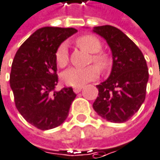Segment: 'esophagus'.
I'll use <instances>...</instances> for the list:
<instances>
[{"instance_id":"esophagus-1","label":"esophagus","mask_w":160,"mask_h":160,"mask_svg":"<svg viewBox=\"0 0 160 160\" xmlns=\"http://www.w3.org/2000/svg\"><path fill=\"white\" fill-rule=\"evenodd\" d=\"M81 89H82V87H81V86H79V87H74V88H73V91H74L75 93L80 92Z\"/></svg>"}]
</instances>
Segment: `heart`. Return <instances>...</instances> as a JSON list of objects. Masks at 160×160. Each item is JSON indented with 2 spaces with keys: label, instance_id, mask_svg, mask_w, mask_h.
I'll use <instances>...</instances> for the list:
<instances>
[{
  "label": "heart",
  "instance_id": "heart-1",
  "mask_svg": "<svg viewBox=\"0 0 160 160\" xmlns=\"http://www.w3.org/2000/svg\"><path fill=\"white\" fill-rule=\"evenodd\" d=\"M75 43L79 48L92 53L91 61L97 65L100 71L106 72L109 69L111 64L110 58L107 53L100 52L102 49V44L96 37L84 35L77 38ZM55 61L60 68H64L69 63V52L66 44H61L57 48L55 52ZM98 68L93 65L86 68H70L62 73V80L69 86H82L98 77L99 70Z\"/></svg>",
  "mask_w": 160,
  "mask_h": 160
}]
</instances>
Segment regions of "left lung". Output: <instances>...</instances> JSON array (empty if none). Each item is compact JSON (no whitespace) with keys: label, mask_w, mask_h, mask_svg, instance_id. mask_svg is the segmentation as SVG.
I'll use <instances>...</instances> for the list:
<instances>
[{"label":"left lung","mask_w":160,"mask_h":160,"mask_svg":"<svg viewBox=\"0 0 160 160\" xmlns=\"http://www.w3.org/2000/svg\"><path fill=\"white\" fill-rule=\"evenodd\" d=\"M93 32L104 38L112 52L109 77L100 85L93 109L111 122L128 121L142 105L149 78L146 60L138 47L120 29L104 25Z\"/></svg>","instance_id":"1"}]
</instances>
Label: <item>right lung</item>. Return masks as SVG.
I'll return each instance as SVG.
<instances>
[{"label":"right lung","mask_w":160,"mask_h":160,"mask_svg":"<svg viewBox=\"0 0 160 160\" xmlns=\"http://www.w3.org/2000/svg\"><path fill=\"white\" fill-rule=\"evenodd\" d=\"M77 32L74 28L42 27L19 47L11 67L10 87L22 116L40 130L57 127L67 119L76 94L72 88L55 91V52Z\"/></svg>","instance_id":"1"}]
</instances>
